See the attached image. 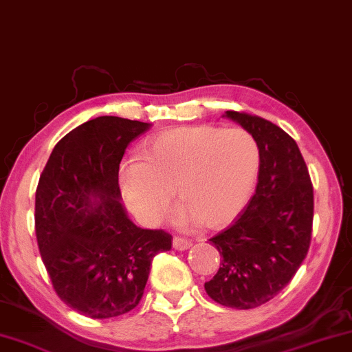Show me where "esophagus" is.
Masks as SVG:
<instances>
[{
  "label": "esophagus",
  "mask_w": 352,
  "mask_h": 352,
  "mask_svg": "<svg viewBox=\"0 0 352 352\" xmlns=\"http://www.w3.org/2000/svg\"><path fill=\"white\" fill-rule=\"evenodd\" d=\"M190 246H192V243L188 241V239H184L181 236L173 238V248H175L176 251H187Z\"/></svg>",
  "instance_id": "34e87169"
}]
</instances>
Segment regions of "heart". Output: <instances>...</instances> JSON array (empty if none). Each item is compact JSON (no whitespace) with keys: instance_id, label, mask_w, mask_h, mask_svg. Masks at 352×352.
<instances>
[{"instance_id":"b5f03b06","label":"heart","mask_w":352,"mask_h":352,"mask_svg":"<svg viewBox=\"0 0 352 352\" xmlns=\"http://www.w3.org/2000/svg\"><path fill=\"white\" fill-rule=\"evenodd\" d=\"M142 162L120 166L122 195L142 222L159 223L173 195L184 203L176 211L181 228H219L232 222L256 187L261 147L244 129L214 125L179 126L147 141Z\"/></svg>"}]
</instances>
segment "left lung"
<instances>
[{
	"mask_svg": "<svg viewBox=\"0 0 352 352\" xmlns=\"http://www.w3.org/2000/svg\"><path fill=\"white\" fill-rule=\"evenodd\" d=\"M226 114L257 140L261 168L248 206L210 239L221 254V267L205 290L222 307L251 309L276 297L307 257L313 184L297 142L286 131L243 111Z\"/></svg>",
	"mask_w": 352,
	"mask_h": 352,
	"instance_id": "obj_1",
	"label": "left lung"
}]
</instances>
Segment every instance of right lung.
Wrapping results in <instances>:
<instances>
[{
	"mask_svg": "<svg viewBox=\"0 0 352 352\" xmlns=\"http://www.w3.org/2000/svg\"><path fill=\"white\" fill-rule=\"evenodd\" d=\"M149 124L101 116L55 144L39 176L34 230L55 294L74 311L109 319L138 307L165 230L136 227L120 203L119 165Z\"/></svg>",
	"mask_w": 352,
	"mask_h": 352,
	"instance_id": "add662e5",
	"label": "right lung"
}]
</instances>
